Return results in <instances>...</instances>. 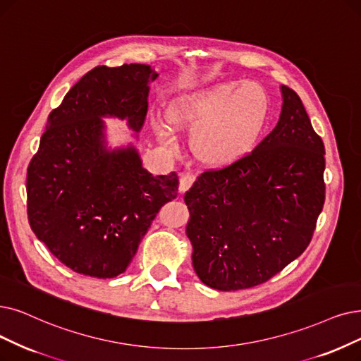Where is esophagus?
I'll return each mask as SVG.
<instances>
[{
	"instance_id": "obj_1",
	"label": "esophagus",
	"mask_w": 361,
	"mask_h": 361,
	"mask_svg": "<svg viewBox=\"0 0 361 361\" xmlns=\"http://www.w3.org/2000/svg\"><path fill=\"white\" fill-rule=\"evenodd\" d=\"M194 182H195V175H192V173H182L179 179V191L182 194L186 192L191 188Z\"/></svg>"
}]
</instances>
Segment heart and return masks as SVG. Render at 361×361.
<instances>
[{"label":"heart","mask_w":361,"mask_h":361,"mask_svg":"<svg viewBox=\"0 0 361 361\" xmlns=\"http://www.w3.org/2000/svg\"><path fill=\"white\" fill-rule=\"evenodd\" d=\"M267 111V97L253 81L221 82L185 96L169 109L173 124H200L194 133L197 152L210 163H228L246 152L261 130ZM163 140L171 139L170 127L157 123Z\"/></svg>","instance_id":"b5f03b06"}]
</instances>
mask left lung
Listing matches in <instances>:
<instances>
[{"label":"left lung","mask_w":361,"mask_h":361,"mask_svg":"<svg viewBox=\"0 0 361 361\" xmlns=\"http://www.w3.org/2000/svg\"><path fill=\"white\" fill-rule=\"evenodd\" d=\"M274 130L249 154L197 178L185 203L198 279L241 290L268 281L305 252L324 206V145L300 97L281 85Z\"/></svg>","instance_id":"1"}]
</instances>
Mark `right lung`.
<instances>
[{
	"label": "right lung",
	"mask_w": 361,
	"mask_h": 361,
	"mask_svg": "<svg viewBox=\"0 0 361 361\" xmlns=\"http://www.w3.org/2000/svg\"><path fill=\"white\" fill-rule=\"evenodd\" d=\"M149 65L89 71L49 115L27 166V219L37 238L72 271L114 279L126 271L179 179L152 176L135 147L109 151L102 117L139 132L148 111Z\"/></svg>",
	"instance_id": "obj_1"
}]
</instances>
